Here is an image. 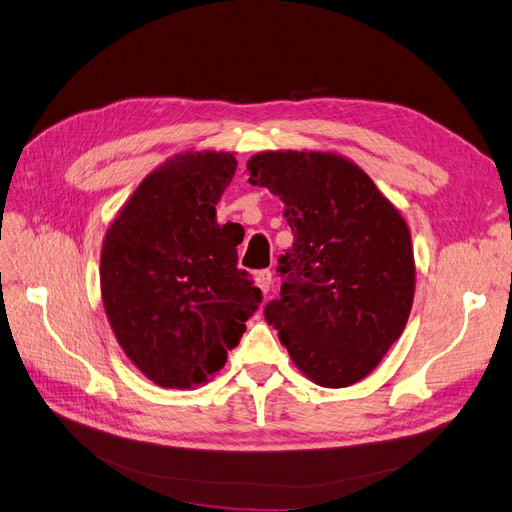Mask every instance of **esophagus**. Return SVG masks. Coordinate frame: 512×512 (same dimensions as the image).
<instances>
[{"label": "esophagus", "mask_w": 512, "mask_h": 512, "mask_svg": "<svg viewBox=\"0 0 512 512\" xmlns=\"http://www.w3.org/2000/svg\"><path fill=\"white\" fill-rule=\"evenodd\" d=\"M256 286L262 290V294H267L271 290V282H273V273L269 269H262L256 275Z\"/></svg>", "instance_id": "obj_1"}]
</instances>
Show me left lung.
Segmentation results:
<instances>
[{
  "label": "left lung",
  "mask_w": 512,
  "mask_h": 512,
  "mask_svg": "<svg viewBox=\"0 0 512 512\" xmlns=\"http://www.w3.org/2000/svg\"><path fill=\"white\" fill-rule=\"evenodd\" d=\"M250 183L286 205L292 247L265 320L303 374L327 389L363 380L404 331L414 299L408 226L363 170L331 153L265 151Z\"/></svg>",
  "instance_id": "1"
}]
</instances>
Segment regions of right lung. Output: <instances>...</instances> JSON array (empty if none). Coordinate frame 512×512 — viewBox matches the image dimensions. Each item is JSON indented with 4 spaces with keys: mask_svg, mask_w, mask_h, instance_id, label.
<instances>
[{
    "mask_svg": "<svg viewBox=\"0 0 512 512\" xmlns=\"http://www.w3.org/2000/svg\"><path fill=\"white\" fill-rule=\"evenodd\" d=\"M232 153H183L138 185L108 228L100 284L119 346L164 389L207 382L262 303L237 267V232L215 220Z\"/></svg>",
    "mask_w": 512,
    "mask_h": 512,
    "instance_id": "obj_1",
    "label": "right lung"
}]
</instances>
